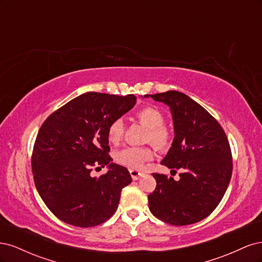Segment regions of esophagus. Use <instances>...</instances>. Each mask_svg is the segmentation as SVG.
<instances>
[{
  "mask_svg": "<svg viewBox=\"0 0 262 262\" xmlns=\"http://www.w3.org/2000/svg\"><path fill=\"white\" fill-rule=\"evenodd\" d=\"M130 175L132 177L133 180H138L139 178H141L142 176H143V173L140 172L139 170L137 169H130Z\"/></svg>",
  "mask_w": 262,
  "mask_h": 262,
  "instance_id": "34e87169",
  "label": "esophagus"
}]
</instances>
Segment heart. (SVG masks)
I'll return each mask as SVG.
<instances>
[{
  "mask_svg": "<svg viewBox=\"0 0 262 262\" xmlns=\"http://www.w3.org/2000/svg\"><path fill=\"white\" fill-rule=\"evenodd\" d=\"M142 124L148 128L146 141L160 149L167 147L170 143V133L164 126L165 119L160 110L154 107H145L141 109L137 115ZM124 133V123L122 119H116L109 124L107 130V138L110 143L117 144L121 141ZM153 157V149L150 147L128 146L118 150L115 160L129 168H140L144 162Z\"/></svg>",
  "mask_w": 262,
  "mask_h": 262,
  "instance_id": "obj_1",
  "label": "heart"
}]
</instances>
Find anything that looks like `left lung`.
Wrapping results in <instances>:
<instances>
[{"label": "left lung", "instance_id": "obj_1", "mask_svg": "<svg viewBox=\"0 0 262 262\" xmlns=\"http://www.w3.org/2000/svg\"><path fill=\"white\" fill-rule=\"evenodd\" d=\"M167 105L173 140L162 164L180 170L179 180L153 173L156 188L148 208L157 219L182 226L196 223L215 210L232 177V152L224 130L196 101L177 91L144 95Z\"/></svg>", "mask_w": 262, "mask_h": 262}]
</instances>
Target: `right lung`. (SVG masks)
Returning a JSON list of instances; mask_svg holds the SVG:
<instances>
[{
	"label": "right lung",
	"instance_id": "1",
	"mask_svg": "<svg viewBox=\"0 0 262 262\" xmlns=\"http://www.w3.org/2000/svg\"><path fill=\"white\" fill-rule=\"evenodd\" d=\"M137 104L134 95L89 92L47 118L35 142L31 168L35 186L48 209L73 226L104 223L116 212L121 190L132 181L129 170L112 163L109 124ZM108 171L96 179L93 165Z\"/></svg>",
	"mask_w": 262,
	"mask_h": 262
}]
</instances>
